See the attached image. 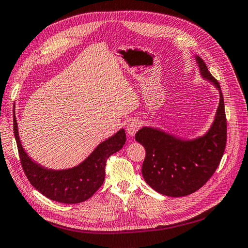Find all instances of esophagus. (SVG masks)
<instances>
[{
    "label": "esophagus",
    "instance_id": "1",
    "mask_svg": "<svg viewBox=\"0 0 248 248\" xmlns=\"http://www.w3.org/2000/svg\"><path fill=\"white\" fill-rule=\"evenodd\" d=\"M141 127V122L138 119H134L131 120L130 122L127 124V127H126V131L129 136H134L137 130Z\"/></svg>",
    "mask_w": 248,
    "mask_h": 248
}]
</instances>
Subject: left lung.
<instances>
[{"label":"left lung","instance_id":"obj_1","mask_svg":"<svg viewBox=\"0 0 248 248\" xmlns=\"http://www.w3.org/2000/svg\"><path fill=\"white\" fill-rule=\"evenodd\" d=\"M196 61L202 78L219 91V105L208 133L194 140H183L144 126L135 135L145 149L141 170L144 181L157 193L169 197L187 196L201 188L214 174L226 148L227 120L220 85L204 61L197 55Z\"/></svg>","mask_w":248,"mask_h":248}]
</instances>
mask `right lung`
<instances>
[{
	"label": "right lung",
	"instance_id": "add662e5",
	"mask_svg": "<svg viewBox=\"0 0 248 248\" xmlns=\"http://www.w3.org/2000/svg\"><path fill=\"white\" fill-rule=\"evenodd\" d=\"M14 134L22 168L30 183L47 198L69 204L88 200L97 191L105 180L106 161L110 155L122 149L126 141L125 130L120 129L112 137L97 145L80 165L69 169L52 170L35 163L23 150L15 115Z\"/></svg>",
	"mask_w": 248,
	"mask_h": 248
}]
</instances>
